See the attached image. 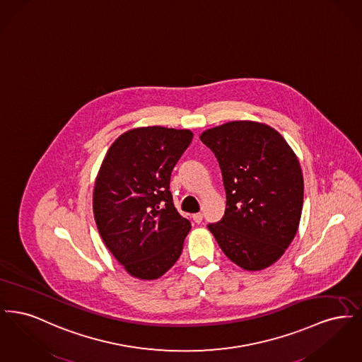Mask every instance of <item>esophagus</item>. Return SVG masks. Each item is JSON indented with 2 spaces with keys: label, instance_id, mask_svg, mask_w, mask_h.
I'll return each instance as SVG.
<instances>
[{
  "label": "esophagus",
  "instance_id": "1",
  "mask_svg": "<svg viewBox=\"0 0 362 362\" xmlns=\"http://www.w3.org/2000/svg\"><path fill=\"white\" fill-rule=\"evenodd\" d=\"M192 220H194L197 224H199V223H202V220H204V214H202V213H195V214H192Z\"/></svg>",
  "mask_w": 362,
  "mask_h": 362
}]
</instances>
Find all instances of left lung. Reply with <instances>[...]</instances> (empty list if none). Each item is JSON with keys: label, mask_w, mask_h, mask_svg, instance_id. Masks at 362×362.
Masks as SVG:
<instances>
[{"label": "left lung", "mask_w": 362, "mask_h": 362, "mask_svg": "<svg viewBox=\"0 0 362 362\" xmlns=\"http://www.w3.org/2000/svg\"><path fill=\"white\" fill-rule=\"evenodd\" d=\"M199 138L220 164L226 192L224 217L209 230L241 269L272 266L301 218L304 179L297 156L276 130L259 122H228Z\"/></svg>", "instance_id": "8db88e82"}]
</instances>
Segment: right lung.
Wrapping results in <instances>:
<instances>
[{
  "label": "right lung",
  "mask_w": 362,
  "mask_h": 362,
  "mask_svg": "<svg viewBox=\"0 0 362 362\" xmlns=\"http://www.w3.org/2000/svg\"><path fill=\"white\" fill-rule=\"evenodd\" d=\"M191 139L189 130L137 127L107 151L95 180L93 216L130 276L157 279L182 254L191 224L173 206L170 180Z\"/></svg>",
  "instance_id": "right-lung-1"
}]
</instances>
